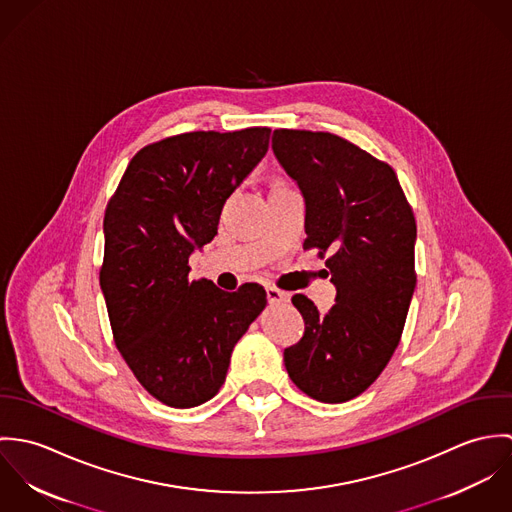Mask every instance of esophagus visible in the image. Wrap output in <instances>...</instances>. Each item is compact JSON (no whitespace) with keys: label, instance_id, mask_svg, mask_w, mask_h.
<instances>
[{"label":"esophagus","instance_id":"esophagus-1","mask_svg":"<svg viewBox=\"0 0 512 512\" xmlns=\"http://www.w3.org/2000/svg\"><path fill=\"white\" fill-rule=\"evenodd\" d=\"M266 293H268V301H270V303H288V301H290V293L282 292V290H278V288L268 286Z\"/></svg>","mask_w":512,"mask_h":512}]
</instances>
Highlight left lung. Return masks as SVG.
I'll return each mask as SVG.
<instances>
[{
  "mask_svg": "<svg viewBox=\"0 0 512 512\" xmlns=\"http://www.w3.org/2000/svg\"><path fill=\"white\" fill-rule=\"evenodd\" d=\"M272 149L305 201L303 250L319 248L337 290L319 313L293 295L305 333L284 351L293 384L307 396L353 400L392 359L416 290V220L394 169L327 132L276 130Z\"/></svg>",
  "mask_w": 512,
  "mask_h": 512,
  "instance_id": "left-lung-1",
  "label": "left lung"
}]
</instances>
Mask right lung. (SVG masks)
<instances>
[{
    "instance_id": "obj_1",
    "label": "right lung",
    "mask_w": 512,
    "mask_h": 512,
    "mask_svg": "<svg viewBox=\"0 0 512 512\" xmlns=\"http://www.w3.org/2000/svg\"><path fill=\"white\" fill-rule=\"evenodd\" d=\"M270 128L189 132L140 149L104 215L100 288L114 341L140 384L171 408L220 390L266 290L222 292L189 278V256L217 236L224 201L262 161Z\"/></svg>"
}]
</instances>
